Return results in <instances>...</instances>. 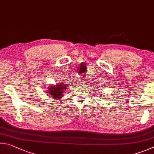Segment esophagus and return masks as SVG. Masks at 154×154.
<instances>
[{
	"label": "esophagus",
	"mask_w": 154,
	"mask_h": 154,
	"mask_svg": "<svg viewBox=\"0 0 154 154\" xmlns=\"http://www.w3.org/2000/svg\"><path fill=\"white\" fill-rule=\"evenodd\" d=\"M80 81H81V82H82V83H84V82H85V80H81Z\"/></svg>",
	"instance_id": "obj_1"
}]
</instances>
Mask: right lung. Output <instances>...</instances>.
<instances>
[{
    "instance_id": "1",
    "label": "right lung",
    "mask_w": 154,
    "mask_h": 154,
    "mask_svg": "<svg viewBox=\"0 0 154 154\" xmlns=\"http://www.w3.org/2000/svg\"><path fill=\"white\" fill-rule=\"evenodd\" d=\"M67 86L68 84H64L63 82H59L57 85H50L46 92L53 99H61L64 96V91L66 90Z\"/></svg>"
}]
</instances>
